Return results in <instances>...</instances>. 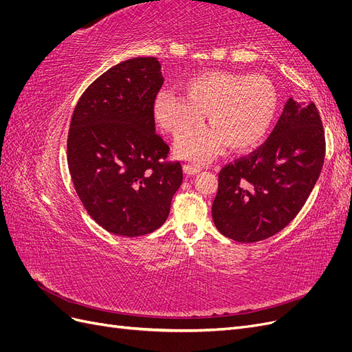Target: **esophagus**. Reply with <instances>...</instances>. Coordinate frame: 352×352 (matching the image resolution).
<instances>
[{
	"mask_svg": "<svg viewBox=\"0 0 352 352\" xmlns=\"http://www.w3.org/2000/svg\"><path fill=\"white\" fill-rule=\"evenodd\" d=\"M184 172H185L186 176H194V175L201 172V167L195 166V164H185L184 166Z\"/></svg>",
	"mask_w": 352,
	"mask_h": 352,
	"instance_id": "esophagus-1",
	"label": "esophagus"
}]
</instances>
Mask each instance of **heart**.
Here are the masks:
<instances>
[{
    "label": "heart",
    "mask_w": 352,
    "mask_h": 352,
    "mask_svg": "<svg viewBox=\"0 0 352 352\" xmlns=\"http://www.w3.org/2000/svg\"><path fill=\"white\" fill-rule=\"evenodd\" d=\"M185 97L162 89L154 116L166 131L180 135L208 113L211 128H197L176 141V153L210 162L226 145L242 151L258 144L272 127L279 107L274 85L263 74L207 72L184 83Z\"/></svg>",
    "instance_id": "obj_1"
}]
</instances>
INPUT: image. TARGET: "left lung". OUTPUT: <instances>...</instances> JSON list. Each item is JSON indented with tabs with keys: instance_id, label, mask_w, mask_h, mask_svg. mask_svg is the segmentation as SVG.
Masks as SVG:
<instances>
[{
	"instance_id": "left-lung-1",
	"label": "left lung",
	"mask_w": 352,
	"mask_h": 352,
	"mask_svg": "<svg viewBox=\"0 0 352 352\" xmlns=\"http://www.w3.org/2000/svg\"><path fill=\"white\" fill-rule=\"evenodd\" d=\"M323 162L324 132L314 102L289 98L267 141L220 170L211 207L217 230L243 243L276 235L305 204Z\"/></svg>"
}]
</instances>
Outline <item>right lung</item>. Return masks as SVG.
Instances as JSON below:
<instances>
[{"label":"right lung","mask_w":352,"mask_h":352,"mask_svg":"<svg viewBox=\"0 0 352 352\" xmlns=\"http://www.w3.org/2000/svg\"><path fill=\"white\" fill-rule=\"evenodd\" d=\"M164 82L155 57H135L94 80L74 107L67 163L88 214L114 235L162 228L182 185L179 162L155 132L154 100Z\"/></svg>","instance_id":"add662e5"}]
</instances>
